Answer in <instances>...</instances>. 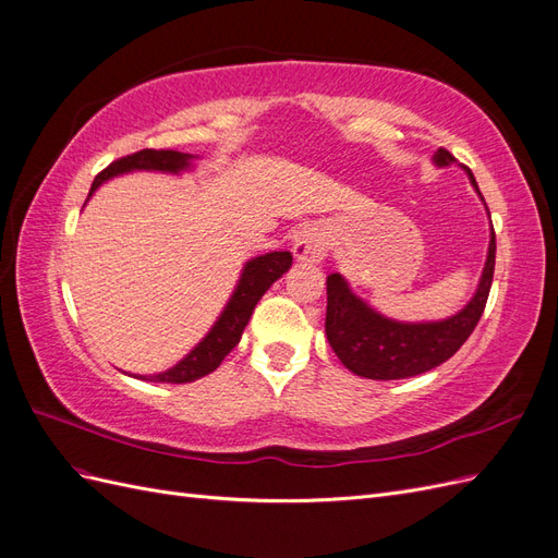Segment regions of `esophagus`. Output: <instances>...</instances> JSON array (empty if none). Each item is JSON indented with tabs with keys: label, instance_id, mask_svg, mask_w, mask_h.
I'll list each match as a JSON object with an SVG mask.
<instances>
[{
	"label": "esophagus",
	"instance_id": "1",
	"mask_svg": "<svg viewBox=\"0 0 558 558\" xmlns=\"http://www.w3.org/2000/svg\"><path fill=\"white\" fill-rule=\"evenodd\" d=\"M293 256L302 263H318L326 256V242H324V234H320L318 228L305 226L295 232Z\"/></svg>",
	"mask_w": 558,
	"mask_h": 558
}]
</instances>
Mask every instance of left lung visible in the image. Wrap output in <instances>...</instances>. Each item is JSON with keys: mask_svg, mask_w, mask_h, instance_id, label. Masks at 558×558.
Returning a JSON list of instances; mask_svg holds the SVG:
<instances>
[{"mask_svg": "<svg viewBox=\"0 0 558 558\" xmlns=\"http://www.w3.org/2000/svg\"><path fill=\"white\" fill-rule=\"evenodd\" d=\"M433 162L437 167H447L453 162V156L447 148H437ZM468 177L470 183L475 185V191L480 193L477 181L470 170ZM494 267L496 232L492 228V242H488V256L477 293L472 295V300L459 314H453L445 320H428V324H402V320L381 316L359 295H353L347 279L335 272L326 281L328 342L337 353V359L342 361V365L359 377L386 381L424 375L428 369L449 361L480 324L488 300V291H492Z\"/></svg>", "mask_w": 558, "mask_h": 558, "instance_id": "8db88e82", "label": "left lung"}]
</instances>
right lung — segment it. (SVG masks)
<instances>
[{
	"mask_svg": "<svg viewBox=\"0 0 558 558\" xmlns=\"http://www.w3.org/2000/svg\"><path fill=\"white\" fill-rule=\"evenodd\" d=\"M191 160L193 156L181 154V150H170V148L137 150V154L113 160L107 170L99 172L90 185L88 197L111 177L134 172V170L179 174L183 170H189ZM291 263H293V256L289 251H272V253H265V256L251 258L242 269L238 289H234L223 314L218 316V320L207 332L205 340H202L189 356L179 361L174 367L165 369L160 375H148V377L142 375L140 379L162 381V384H185L214 373V369L223 363L228 353L242 340V332L248 324L253 310H256L258 300L283 272H289Z\"/></svg>",
	"mask_w": 558,
	"mask_h": 558,
	"instance_id": "right-lung-1",
	"label": "right lung"
}]
</instances>
